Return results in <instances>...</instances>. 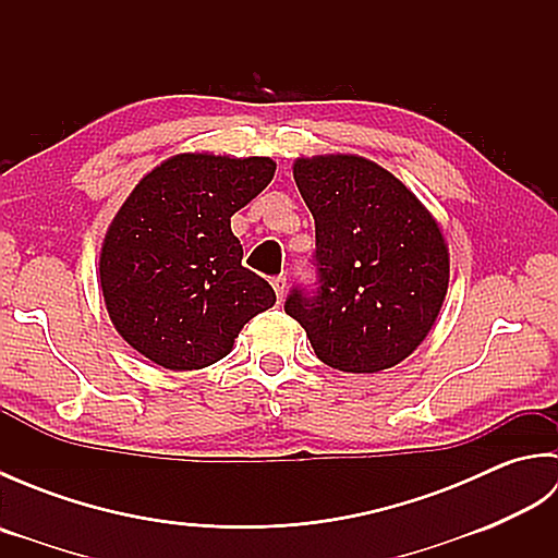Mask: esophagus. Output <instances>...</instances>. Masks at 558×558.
I'll return each mask as SVG.
<instances>
[{
	"mask_svg": "<svg viewBox=\"0 0 558 558\" xmlns=\"http://www.w3.org/2000/svg\"><path fill=\"white\" fill-rule=\"evenodd\" d=\"M270 286H272V290H276L278 302H282V298H286V290H288V278L286 276L270 278Z\"/></svg>",
	"mask_w": 558,
	"mask_h": 558,
	"instance_id": "1",
	"label": "esophagus"
}]
</instances>
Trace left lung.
I'll list each match as a JSON object with an SVG mask.
<instances>
[{"instance_id": "obj_1", "label": "left lung", "mask_w": 558, "mask_h": 558, "mask_svg": "<svg viewBox=\"0 0 558 558\" xmlns=\"http://www.w3.org/2000/svg\"><path fill=\"white\" fill-rule=\"evenodd\" d=\"M316 228V282L286 300L316 357L374 374L429 333L448 290V248L417 196L376 162L318 156L294 162Z\"/></svg>"}]
</instances>
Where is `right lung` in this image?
Segmentation results:
<instances>
[{
	"mask_svg": "<svg viewBox=\"0 0 558 558\" xmlns=\"http://www.w3.org/2000/svg\"><path fill=\"white\" fill-rule=\"evenodd\" d=\"M276 172L270 158L184 153L124 201L100 252V286L120 336L165 369L192 372L232 350L276 292L242 266L230 218Z\"/></svg>",
	"mask_w": 558,
	"mask_h": 558,
	"instance_id": "right-lung-1",
	"label": "right lung"
}]
</instances>
